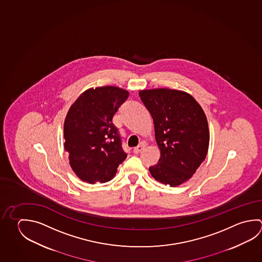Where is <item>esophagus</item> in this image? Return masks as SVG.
Returning <instances> with one entry per match:
<instances>
[{
    "instance_id": "1",
    "label": "esophagus",
    "mask_w": 262,
    "mask_h": 262,
    "mask_svg": "<svg viewBox=\"0 0 262 262\" xmlns=\"http://www.w3.org/2000/svg\"><path fill=\"white\" fill-rule=\"evenodd\" d=\"M144 148H145V143L141 142L138 145V147L134 148V153L135 154H138V153L141 152Z\"/></svg>"
}]
</instances>
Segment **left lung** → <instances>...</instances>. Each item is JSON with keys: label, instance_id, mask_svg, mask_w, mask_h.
Listing matches in <instances>:
<instances>
[{"label": "left lung", "instance_id": "1", "mask_svg": "<svg viewBox=\"0 0 262 262\" xmlns=\"http://www.w3.org/2000/svg\"><path fill=\"white\" fill-rule=\"evenodd\" d=\"M139 97L152 116L161 150L159 162L149 171L164 185L179 186L190 179L206 158L207 117L195 99L184 91L157 89L140 91Z\"/></svg>", "mask_w": 262, "mask_h": 262}]
</instances>
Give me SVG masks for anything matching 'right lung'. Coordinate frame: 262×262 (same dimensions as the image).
Listing matches in <instances>:
<instances>
[{"label": "right lung", "instance_id": "obj_1", "mask_svg": "<svg viewBox=\"0 0 262 262\" xmlns=\"http://www.w3.org/2000/svg\"><path fill=\"white\" fill-rule=\"evenodd\" d=\"M128 96V91L116 86L90 89L68 111L64 148L73 171L82 181H111L127 156L113 118Z\"/></svg>", "mask_w": 262, "mask_h": 262}]
</instances>
